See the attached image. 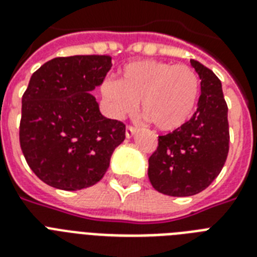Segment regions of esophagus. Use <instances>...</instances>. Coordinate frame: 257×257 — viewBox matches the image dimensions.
Listing matches in <instances>:
<instances>
[{
	"label": "esophagus",
	"instance_id": "esophagus-1",
	"mask_svg": "<svg viewBox=\"0 0 257 257\" xmlns=\"http://www.w3.org/2000/svg\"><path fill=\"white\" fill-rule=\"evenodd\" d=\"M135 133H136V128H133V126H126L125 129V136L126 139H132L135 136Z\"/></svg>",
	"mask_w": 257,
	"mask_h": 257
}]
</instances>
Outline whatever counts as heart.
<instances>
[{
    "label": "heart",
    "mask_w": 257,
    "mask_h": 257,
    "mask_svg": "<svg viewBox=\"0 0 257 257\" xmlns=\"http://www.w3.org/2000/svg\"><path fill=\"white\" fill-rule=\"evenodd\" d=\"M101 94L117 118L135 113L141 102L143 116L155 128L172 132L193 116L200 80L191 66L143 60L125 65L118 81L106 80Z\"/></svg>",
    "instance_id": "obj_1"
}]
</instances>
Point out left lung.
<instances>
[{
    "label": "left lung",
    "instance_id": "obj_1",
    "mask_svg": "<svg viewBox=\"0 0 257 257\" xmlns=\"http://www.w3.org/2000/svg\"><path fill=\"white\" fill-rule=\"evenodd\" d=\"M191 65L201 80L197 110L184 126L159 136L157 151L148 161L152 187L176 197L204 191L223 169L229 149L228 106L221 82L199 61L191 60Z\"/></svg>",
    "mask_w": 257,
    "mask_h": 257
}]
</instances>
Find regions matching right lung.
Here are the masks:
<instances>
[{
    "mask_svg": "<svg viewBox=\"0 0 257 257\" xmlns=\"http://www.w3.org/2000/svg\"><path fill=\"white\" fill-rule=\"evenodd\" d=\"M112 68L109 56L45 62L22 96L20 144L38 179L62 191L92 187L108 171L125 125L102 116L92 92Z\"/></svg>",
    "mask_w": 257,
    "mask_h": 257,
    "instance_id": "add662e5",
    "label": "right lung"
}]
</instances>
